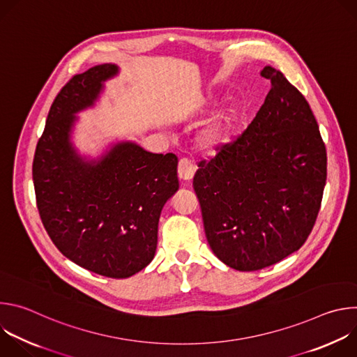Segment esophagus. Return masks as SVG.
Wrapping results in <instances>:
<instances>
[{
	"label": "esophagus",
	"mask_w": 357,
	"mask_h": 357,
	"mask_svg": "<svg viewBox=\"0 0 357 357\" xmlns=\"http://www.w3.org/2000/svg\"><path fill=\"white\" fill-rule=\"evenodd\" d=\"M196 172V167L188 160V158H182L179 160L178 164V175L182 181H190L193 178Z\"/></svg>",
	"instance_id": "34e87169"
}]
</instances>
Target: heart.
Here are the masks:
<instances>
[{
    "mask_svg": "<svg viewBox=\"0 0 357 357\" xmlns=\"http://www.w3.org/2000/svg\"><path fill=\"white\" fill-rule=\"evenodd\" d=\"M230 132V120L229 117H220L212 121L199 137L200 146L208 151L215 152L223 144H226Z\"/></svg>",
    "mask_w": 357,
    "mask_h": 357,
    "instance_id": "obj_1",
    "label": "heart"
}]
</instances>
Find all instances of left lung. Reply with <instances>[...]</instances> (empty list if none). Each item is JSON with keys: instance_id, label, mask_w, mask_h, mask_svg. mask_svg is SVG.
Wrapping results in <instances>:
<instances>
[{"instance_id": "left-lung-1", "label": "left lung", "mask_w": 357, "mask_h": 357, "mask_svg": "<svg viewBox=\"0 0 357 357\" xmlns=\"http://www.w3.org/2000/svg\"><path fill=\"white\" fill-rule=\"evenodd\" d=\"M251 124L193 176L208 243L238 271L273 266L299 250L317 222L326 148L302 93L277 69Z\"/></svg>"}]
</instances>
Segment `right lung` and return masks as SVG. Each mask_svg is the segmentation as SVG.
Masks as SVG:
<instances>
[{
  "label": "right lung",
  "mask_w": 357,
  "mask_h": 357,
  "mask_svg": "<svg viewBox=\"0 0 357 357\" xmlns=\"http://www.w3.org/2000/svg\"><path fill=\"white\" fill-rule=\"evenodd\" d=\"M112 63L73 76L50 106L38 141L32 178L36 206L50 240L75 264L110 278H127L155 256L158 222L178 190V158L119 142L96 160L77 155L70 142L76 113L91 107Z\"/></svg>",
  "instance_id": "obj_1"
}]
</instances>
